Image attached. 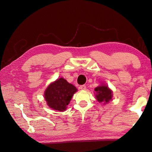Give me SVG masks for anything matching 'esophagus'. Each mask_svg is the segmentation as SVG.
Returning <instances> with one entry per match:
<instances>
[{
  "label": "esophagus",
  "instance_id": "obj_1",
  "mask_svg": "<svg viewBox=\"0 0 152 152\" xmlns=\"http://www.w3.org/2000/svg\"><path fill=\"white\" fill-rule=\"evenodd\" d=\"M80 89L82 90H85L86 89V85H82L80 86Z\"/></svg>",
  "mask_w": 152,
  "mask_h": 152
}]
</instances>
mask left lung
<instances>
[{
	"instance_id": "8db88e82",
	"label": "left lung",
	"mask_w": 152,
	"mask_h": 152,
	"mask_svg": "<svg viewBox=\"0 0 152 152\" xmlns=\"http://www.w3.org/2000/svg\"><path fill=\"white\" fill-rule=\"evenodd\" d=\"M96 98L99 102L108 103L112 98V91L107 86H101L95 88Z\"/></svg>"
}]
</instances>
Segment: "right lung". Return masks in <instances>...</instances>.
<instances>
[{
    "label": "right lung",
    "instance_id": "add662e5",
    "mask_svg": "<svg viewBox=\"0 0 152 152\" xmlns=\"http://www.w3.org/2000/svg\"><path fill=\"white\" fill-rule=\"evenodd\" d=\"M77 91L74 86L60 78L48 86L45 91L44 98L50 108L62 112L66 109Z\"/></svg>",
    "mask_w": 152,
    "mask_h": 152
}]
</instances>
